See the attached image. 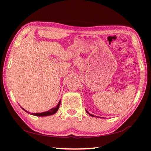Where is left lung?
Listing matches in <instances>:
<instances>
[{"label":"left lung","instance_id":"8db88e82","mask_svg":"<svg viewBox=\"0 0 151 151\" xmlns=\"http://www.w3.org/2000/svg\"><path fill=\"white\" fill-rule=\"evenodd\" d=\"M59 106H60V103L58 104V105L50 109L49 110L46 111H44V112H41V113H30V112L28 111H27V110H25L24 109L22 108L21 106V108L22 109V110H24L26 112H27V113L30 114H32V115H35V116L45 117V116H49V115H53V114H56V112H57V111H58V110ZM86 112H87V113H88V114H89V112H88L87 110H86ZM89 115H90L91 116H92L91 114H89Z\"/></svg>","mask_w":151,"mask_h":151}]
</instances>
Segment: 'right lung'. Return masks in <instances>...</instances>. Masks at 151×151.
<instances>
[{"mask_svg":"<svg viewBox=\"0 0 151 151\" xmlns=\"http://www.w3.org/2000/svg\"><path fill=\"white\" fill-rule=\"evenodd\" d=\"M92 116H94V115H92Z\"/></svg>","mask_w":151,"mask_h":151,"instance_id":"right-lung-1","label":"right lung"}]
</instances>
